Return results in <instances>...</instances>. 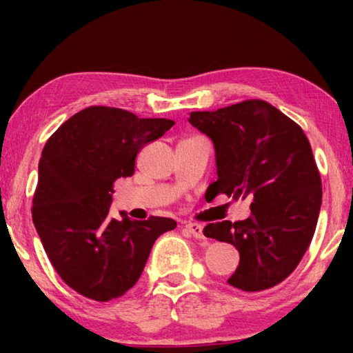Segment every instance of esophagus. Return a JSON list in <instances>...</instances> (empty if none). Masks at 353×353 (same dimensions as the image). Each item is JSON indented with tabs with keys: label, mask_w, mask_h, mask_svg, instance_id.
<instances>
[{
	"label": "esophagus",
	"mask_w": 353,
	"mask_h": 353,
	"mask_svg": "<svg viewBox=\"0 0 353 353\" xmlns=\"http://www.w3.org/2000/svg\"><path fill=\"white\" fill-rule=\"evenodd\" d=\"M185 230H187L191 236L198 238V240H201V238H204V234H202V225H201V224L188 223L187 225H185Z\"/></svg>",
	"instance_id": "1"
}]
</instances>
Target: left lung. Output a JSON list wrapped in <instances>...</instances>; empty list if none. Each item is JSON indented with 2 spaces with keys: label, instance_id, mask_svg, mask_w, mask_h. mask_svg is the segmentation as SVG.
Listing matches in <instances>:
<instances>
[{
  "label": "left lung",
  "instance_id": "8db88e82",
  "mask_svg": "<svg viewBox=\"0 0 353 353\" xmlns=\"http://www.w3.org/2000/svg\"><path fill=\"white\" fill-rule=\"evenodd\" d=\"M188 121L208 135L216 152L213 196L250 199L248 219L204 227V235L230 243L240 265L227 282L263 291L290 276L308 249L318 223L322 183L302 128L261 99L214 112H191Z\"/></svg>",
  "mask_w": 353,
  "mask_h": 353
}]
</instances>
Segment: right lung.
Wrapping results in <instances>:
<instances>
[{
  "mask_svg": "<svg viewBox=\"0 0 353 353\" xmlns=\"http://www.w3.org/2000/svg\"><path fill=\"white\" fill-rule=\"evenodd\" d=\"M172 126V119L92 105L48 139L32 221L51 265L83 297L123 296L140 279L155 240L177 225L162 216L109 218L113 182L132 176L137 154Z\"/></svg>",
  "mask_w": 353,
  "mask_h": 353,
  "instance_id": "obj_1",
  "label": "right lung"
}]
</instances>
